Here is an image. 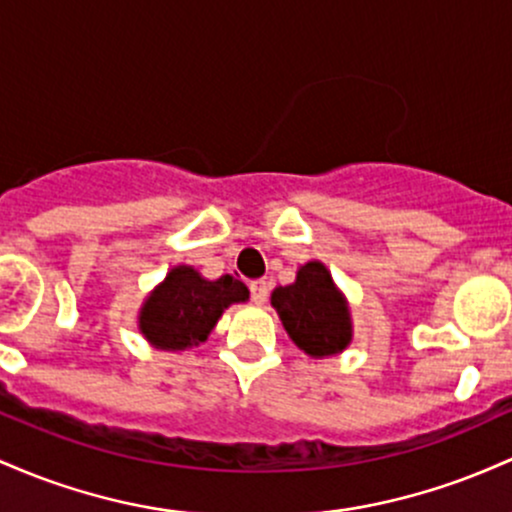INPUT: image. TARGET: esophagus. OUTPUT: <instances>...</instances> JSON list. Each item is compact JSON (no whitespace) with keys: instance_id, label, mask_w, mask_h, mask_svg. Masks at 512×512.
Instances as JSON below:
<instances>
[{"instance_id":"1","label":"esophagus","mask_w":512,"mask_h":512,"mask_svg":"<svg viewBox=\"0 0 512 512\" xmlns=\"http://www.w3.org/2000/svg\"><path fill=\"white\" fill-rule=\"evenodd\" d=\"M251 290V300H254L256 304H263L268 300V283L266 280H254V283L249 285Z\"/></svg>"}]
</instances>
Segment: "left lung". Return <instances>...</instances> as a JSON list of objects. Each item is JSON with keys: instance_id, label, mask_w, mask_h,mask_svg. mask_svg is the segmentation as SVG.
Returning a JSON list of instances; mask_svg holds the SVG:
<instances>
[{"instance_id": "obj_1", "label": "left lung", "mask_w": 512, "mask_h": 512, "mask_svg": "<svg viewBox=\"0 0 512 512\" xmlns=\"http://www.w3.org/2000/svg\"><path fill=\"white\" fill-rule=\"evenodd\" d=\"M271 302L292 341L312 358L341 353L350 343L348 307L319 261L302 266L295 283L278 287Z\"/></svg>"}]
</instances>
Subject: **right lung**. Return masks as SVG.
I'll return each instance as SVG.
<instances>
[{
  "mask_svg": "<svg viewBox=\"0 0 512 512\" xmlns=\"http://www.w3.org/2000/svg\"><path fill=\"white\" fill-rule=\"evenodd\" d=\"M246 300L249 290L232 275L205 280L191 266H179L149 295L140 314V329L157 348L198 346L229 304Z\"/></svg>",
  "mask_w": 512,
  "mask_h": 512,
  "instance_id": "add662e5",
  "label": "right lung"
}]
</instances>
